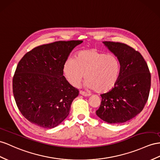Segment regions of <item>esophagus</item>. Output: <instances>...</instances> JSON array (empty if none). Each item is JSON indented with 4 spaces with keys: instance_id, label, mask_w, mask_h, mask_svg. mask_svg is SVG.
<instances>
[{
    "instance_id": "1",
    "label": "esophagus",
    "mask_w": 160,
    "mask_h": 160,
    "mask_svg": "<svg viewBox=\"0 0 160 160\" xmlns=\"http://www.w3.org/2000/svg\"><path fill=\"white\" fill-rule=\"evenodd\" d=\"M80 95H82L84 97H88V96L91 95V94L87 93V92H85L84 91H80Z\"/></svg>"
}]
</instances>
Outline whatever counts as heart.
<instances>
[{
  "label": "heart",
  "mask_w": 160,
  "mask_h": 160,
  "mask_svg": "<svg viewBox=\"0 0 160 160\" xmlns=\"http://www.w3.org/2000/svg\"><path fill=\"white\" fill-rule=\"evenodd\" d=\"M121 65L113 55H107L96 49H86L78 52L76 59L69 57L63 63L65 78L73 87H77L84 78L85 88L95 89L99 93L112 90L119 80Z\"/></svg>",
  "instance_id": "obj_1"
}]
</instances>
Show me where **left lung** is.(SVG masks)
<instances>
[{
    "label": "left lung",
    "instance_id": "left-lung-1",
    "mask_svg": "<svg viewBox=\"0 0 160 160\" xmlns=\"http://www.w3.org/2000/svg\"><path fill=\"white\" fill-rule=\"evenodd\" d=\"M118 57L121 71L118 83L102 94L97 116L109 124H118L132 119L142 110L148 99L151 73L140 52L120 42H103Z\"/></svg>",
    "mask_w": 160,
    "mask_h": 160
}]
</instances>
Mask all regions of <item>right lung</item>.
Listing matches in <instances>:
<instances>
[{
	"instance_id": "right-lung-1",
	"label": "right lung",
	"mask_w": 160,
	"mask_h": 160,
	"mask_svg": "<svg viewBox=\"0 0 160 160\" xmlns=\"http://www.w3.org/2000/svg\"><path fill=\"white\" fill-rule=\"evenodd\" d=\"M82 40L58 41L27 52L19 62L13 92L20 112L32 124L44 128L60 124L79 91L63 74V63Z\"/></svg>"
}]
</instances>
